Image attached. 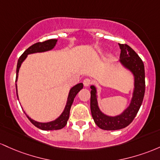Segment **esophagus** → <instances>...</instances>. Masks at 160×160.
<instances>
[{
	"label": "esophagus",
	"mask_w": 160,
	"mask_h": 160,
	"mask_svg": "<svg viewBox=\"0 0 160 160\" xmlns=\"http://www.w3.org/2000/svg\"><path fill=\"white\" fill-rule=\"evenodd\" d=\"M83 84L85 87H88V86L91 84V80L89 79V78H85V79L83 81Z\"/></svg>",
	"instance_id": "esophagus-1"
}]
</instances>
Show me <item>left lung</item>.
<instances>
[{"label": "left lung", "mask_w": 160, "mask_h": 160, "mask_svg": "<svg viewBox=\"0 0 160 160\" xmlns=\"http://www.w3.org/2000/svg\"><path fill=\"white\" fill-rule=\"evenodd\" d=\"M120 63L134 75V90L130 104L121 114L107 116L100 111L98 103L97 88L91 86V111L94 122L103 130H119L132 123L143 102L145 92V72L143 61L136 52L127 44H119Z\"/></svg>", "instance_id": "left-lung-1"}]
</instances>
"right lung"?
Segmentation results:
<instances>
[{
  "label": "right lung",
  "instance_id": "1",
  "mask_svg": "<svg viewBox=\"0 0 160 160\" xmlns=\"http://www.w3.org/2000/svg\"><path fill=\"white\" fill-rule=\"evenodd\" d=\"M57 39H50V40L43 41V42H38L36 44H34L33 45L28 48L26 51H25L24 53L21 55L20 57L18 60L17 62V78H16V82H17L18 78V73H19V68H20L21 64L22 63V62L26 60V58L28 54H31V53H41V52H45L51 51L54 48L55 45L57 44ZM83 88V84L79 83L77 84L76 85L73 86L72 88L69 91V95H68L67 98V102H66V105L64 108L63 112L61 113V115L59 116L57 119H56L53 121L49 122H36L35 120L32 119L29 116L27 115L26 112L25 114L26 115L27 118L29 119V121L35 125L37 128L41 129V130H45V131H49V130H59V129L62 128L63 127L66 126V125L67 124V121L69 119V112H70V109L72 107V104L73 103V100L74 98L76 96V94H78V91H80V90ZM16 89H17V95L18 98V94H17V85L16 84ZM19 100V99H18Z\"/></svg>",
  "mask_w": 160,
  "mask_h": 160
}]
</instances>
